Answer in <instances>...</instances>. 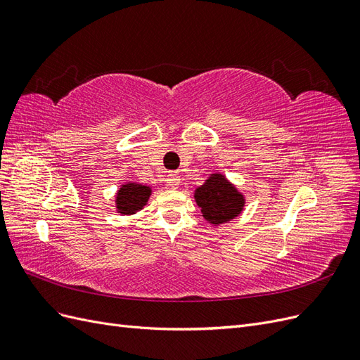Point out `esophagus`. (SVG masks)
Returning a JSON list of instances; mask_svg holds the SVG:
<instances>
[{"label": "esophagus", "instance_id": "34e87169", "mask_svg": "<svg viewBox=\"0 0 360 360\" xmlns=\"http://www.w3.org/2000/svg\"><path fill=\"white\" fill-rule=\"evenodd\" d=\"M167 183H168V186L169 188H172V189H176L179 184H180V177H179V174L177 172H171L169 176H168V179H167Z\"/></svg>", "mask_w": 360, "mask_h": 360}]
</instances>
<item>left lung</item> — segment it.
<instances>
[{
	"label": "left lung",
	"mask_w": 360,
	"mask_h": 360,
	"mask_svg": "<svg viewBox=\"0 0 360 360\" xmlns=\"http://www.w3.org/2000/svg\"><path fill=\"white\" fill-rule=\"evenodd\" d=\"M195 201L201 207L205 221L219 225L242 213L245 197L222 174H212L202 186L195 191Z\"/></svg>",
	"instance_id": "8db88e82"
}]
</instances>
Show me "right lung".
<instances>
[{
  "label": "right lung",
  "mask_w": 360,
  "mask_h": 360,
  "mask_svg": "<svg viewBox=\"0 0 360 360\" xmlns=\"http://www.w3.org/2000/svg\"><path fill=\"white\" fill-rule=\"evenodd\" d=\"M150 195L151 189L148 186H144V184H123L115 197L117 212L120 214H135L147 204Z\"/></svg>",
  "instance_id": "right-lung-1"
}]
</instances>
